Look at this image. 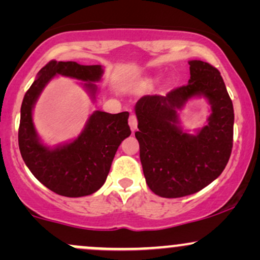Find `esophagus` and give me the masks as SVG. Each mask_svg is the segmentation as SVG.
<instances>
[{"label": "esophagus", "mask_w": 260, "mask_h": 260, "mask_svg": "<svg viewBox=\"0 0 260 260\" xmlns=\"http://www.w3.org/2000/svg\"><path fill=\"white\" fill-rule=\"evenodd\" d=\"M128 123H129V127H131V129H132V132H134V131L137 129V124H138L136 116L131 115L129 118H128Z\"/></svg>", "instance_id": "34e87169"}]
</instances>
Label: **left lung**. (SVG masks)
<instances>
[{
  "instance_id": "1",
  "label": "left lung",
  "mask_w": 260,
  "mask_h": 260,
  "mask_svg": "<svg viewBox=\"0 0 260 260\" xmlns=\"http://www.w3.org/2000/svg\"><path fill=\"white\" fill-rule=\"evenodd\" d=\"M189 63L188 84L166 94L144 95L137 101L140 162L148 187L164 198L199 192L228 165L234 142V106L222 77L207 62ZM205 97L212 113L196 135L184 133L178 111L188 100Z\"/></svg>"
}]
</instances>
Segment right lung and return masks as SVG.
Masks as SVG:
<instances>
[{
	"label": "right lung",
	"mask_w": 260,
	"mask_h": 260,
	"mask_svg": "<svg viewBox=\"0 0 260 260\" xmlns=\"http://www.w3.org/2000/svg\"><path fill=\"white\" fill-rule=\"evenodd\" d=\"M104 70L100 64L83 66L77 62L50 61L39 71L20 107L18 143L25 165L38 181L59 196L84 197L103 187L116 151L122 140L131 136L127 111L107 113L94 111L82 133L72 142L50 148L39 138L32 110L47 83L56 76L85 82L83 86L92 100Z\"/></svg>",
	"instance_id": "obj_1"
}]
</instances>
